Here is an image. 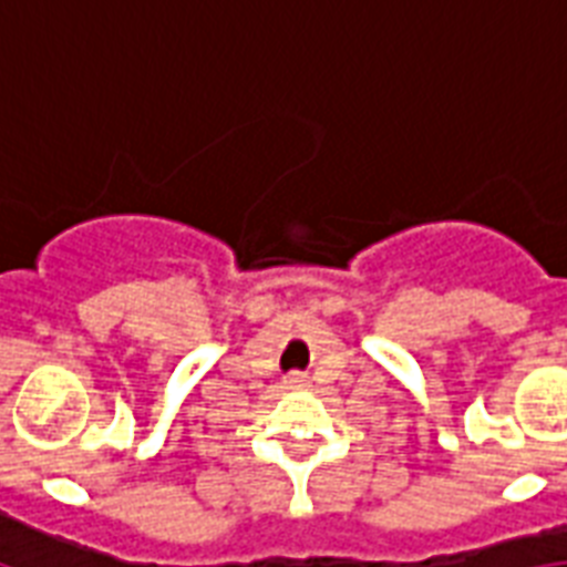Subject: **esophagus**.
<instances>
[{
  "label": "esophagus",
  "mask_w": 567,
  "mask_h": 567,
  "mask_svg": "<svg viewBox=\"0 0 567 567\" xmlns=\"http://www.w3.org/2000/svg\"><path fill=\"white\" fill-rule=\"evenodd\" d=\"M307 379L301 375V372H289L287 375V388H305Z\"/></svg>",
  "instance_id": "esophagus-1"
}]
</instances>
